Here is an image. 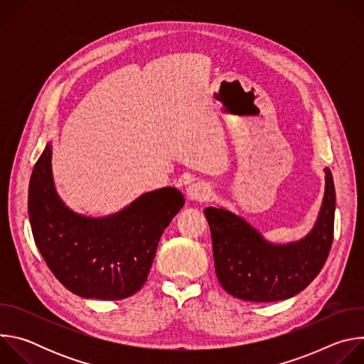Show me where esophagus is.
<instances>
[{
  "label": "esophagus",
  "mask_w": 364,
  "mask_h": 364,
  "mask_svg": "<svg viewBox=\"0 0 364 364\" xmlns=\"http://www.w3.org/2000/svg\"><path fill=\"white\" fill-rule=\"evenodd\" d=\"M186 193H187V197L193 201H205V200H209L212 196L210 187L204 183H200V181L190 184L187 187Z\"/></svg>",
  "instance_id": "34e87169"
}]
</instances>
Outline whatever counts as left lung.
Masks as SVG:
<instances>
[{"instance_id":"left-lung-1","label":"left lung","mask_w":364,"mask_h":364,"mask_svg":"<svg viewBox=\"0 0 364 364\" xmlns=\"http://www.w3.org/2000/svg\"><path fill=\"white\" fill-rule=\"evenodd\" d=\"M317 220L301 239L274 243L242 216L207 207L216 277L226 292L253 302L292 298L323 269L333 243L336 190L328 167Z\"/></svg>"}]
</instances>
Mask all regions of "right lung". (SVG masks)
Wrapping results in <instances>:
<instances>
[{
  "mask_svg": "<svg viewBox=\"0 0 364 364\" xmlns=\"http://www.w3.org/2000/svg\"><path fill=\"white\" fill-rule=\"evenodd\" d=\"M51 148L48 141L28 186L31 232L47 267L82 298L134 295L148 278L163 232L186 203L183 193L163 187L108 216L76 213L56 190Z\"/></svg>",
  "mask_w": 364,
  "mask_h": 364,
  "instance_id": "obj_1",
  "label": "right lung"
}]
</instances>
